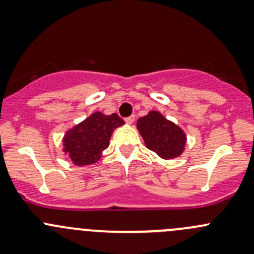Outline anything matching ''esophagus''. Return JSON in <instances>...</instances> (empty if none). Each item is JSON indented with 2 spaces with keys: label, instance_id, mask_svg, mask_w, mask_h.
Masks as SVG:
<instances>
[{
  "label": "esophagus",
  "instance_id": "1",
  "mask_svg": "<svg viewBox=\"0 0 254 254\" xmlns=\"http://www.w3.org/2000/svg\"><path fill=\"white\" fill-rule=\"evenodd\" d=\"M134 122H135V115L134 114L130 115V117H127V118H125V123H127V124H132Z\"/></svg>",
  "mask_w": 254,
  "mask_h": 254
}]
</instances>
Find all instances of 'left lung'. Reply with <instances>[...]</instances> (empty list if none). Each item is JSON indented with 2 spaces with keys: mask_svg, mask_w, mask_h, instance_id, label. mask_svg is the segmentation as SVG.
Here are the masks:
<instances>
[{
  "mask_svg": "<svg viewBox=\"0 0 254 254\" xmlns=\"http://www.w3.org/2000/svg\"><path fill=\"white\" fill-rule=\"evenodd\" d=\"M136 125L146 146L160 157L168 160L183 152L186 145L183 130L158 112H150L140 118Z\"/></svg>",
  "mask_w": 254,
  "mask_h": 254,
  "instance_id": "obj_1",
  "label": "left lung"
}]
</instances>
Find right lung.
<instances>
[{
    "label": "right lung",
    "instance_id": "1",
    "mask_svg": "<svg viewBox=\"0 0 254 254\" xmlns=\"http://www.w3.org/2000/svg\"><path fill=\"white\" fill-rule=\"evenodd\" d=\"M124 123L117 113L111 115L93 113L84 122L66 132L64 139L65 152L70 155L71 160L77 166L94 163L109 146L113 130Z\"/></svg>",
    "mask_w": 254,
    "mask_h": 254
}]
</instances>
